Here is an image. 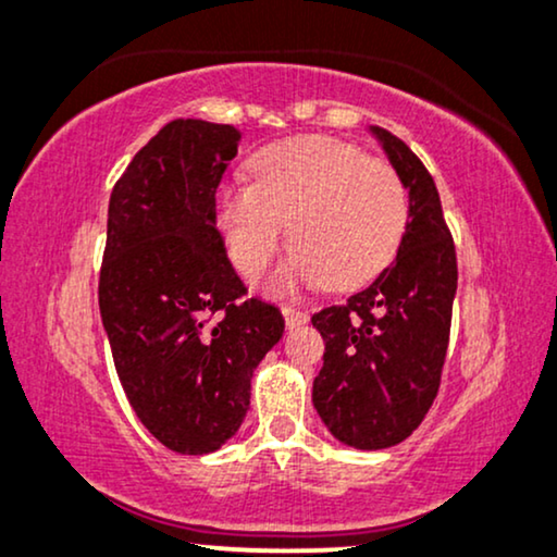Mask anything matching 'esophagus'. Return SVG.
I'll list each match as a JSON object with an SVG mask.
<instances>
[{
	"label": "esophagus",
	"instance_id": "1",
	"mask_svg": "<svg viewBox=\"0 0 557 557\" xmlns=\"http://www.w3.org/2000/svg\"><path fill=\"white\" fill-rule=\"evenodd\" d=\"M283 315H285V326L287 329H298L308 321L306 311H298V308H290V306H283Z\"/></svg>",
	"mask_w": 557,
	"mask_h": 557
}]
</instances>
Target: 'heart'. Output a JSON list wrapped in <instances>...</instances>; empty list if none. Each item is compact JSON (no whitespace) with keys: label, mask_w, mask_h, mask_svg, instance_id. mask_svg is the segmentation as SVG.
<instances>
[{"label":"heart","mask_w":557,"mask_h":557,"mask_svg":"<svg viewBox=\"0 0 557 557\" xmlns=\"http://www.w3.org/2000/svg\"><path fill=\"white\" fill-rule=\"evenodd\" d=\"M255 177L218 189L215 226L238 270L255 274L290 223L298 246L267 280L272 290L315 283L355 290L375 280L404 242V182L357 146L329 136L277 140L255 157Z\"/></svg>","instance_id":"1"}]
</instances>
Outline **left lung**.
Segmentation results:
<instances>
[{
	"label": "left lung",
	"instance_id": "8db88e82",
	"mask_svg": "<svg viewBox=\"0 0 557 557\" xmlns=\"http://www.w3.org/2000/svg\"><path fill=\"white\" fill-rule=\"evenodd\" d=\"M370 131L408 189L406 234L375 283L313 313L326 342L313 406L344 445L385 449L424 421L440 391L457 257L432 174L404 140L377 125Z\"/></svg>",
	"mask_w": 557,
	"mask_h": 557
}]
</instances>
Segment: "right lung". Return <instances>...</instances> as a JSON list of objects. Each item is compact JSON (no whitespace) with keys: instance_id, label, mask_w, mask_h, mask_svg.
<instances>
[{"instance_id":"right-lung-1","label":"right lung","mask_w":557,"mask_h":557,"mask_svg":"<svg viewBox=\"0 0 557 557\" xmlns=\"http://www.w3.org/2000/svg\"><path fill=\"white\" fill-rule=\"evenodd\" d=\"M234 125L172 121L115 182L100 313L133 411L161 445L208 455L249 411L251 375L280 342V308L246 298L215 228Z\"/></svg>"}]
</instances>
